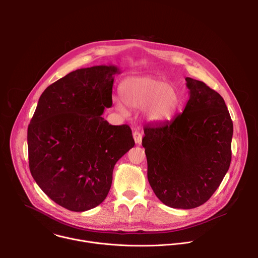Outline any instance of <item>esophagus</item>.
<instances>
[{
  "mask_svg": "<svg viewBox=\"0 0 258 258\" xmlns=\"http://www.w3.org/2000/svg\"><path fill=\"white\" fill-rule=\"evenodd\" d=\"M133 137H134V140H135L136 144H141V142H142V134L141 133L134 132Z\"/></svg>",
  "mask_w": 258,
  "mask_h": 258,
  "instance_id": "34e87169",
  "label": "esophagus"
}]
</instances>
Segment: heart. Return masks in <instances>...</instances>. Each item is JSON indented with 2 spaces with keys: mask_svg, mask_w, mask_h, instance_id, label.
Segmentation results:
<instances>
[{
  "mask_svg": "<svg viewBox=\"0 0 258 258\" xmlns=\"http://www.w3.org/2000/svg\"><path fill=\"white\" fill-rule=\"evenodd\" d=\"M120 101L116 109L125 113V107L145 108V118L152 123H163L171 120L180 107L178 90L164 80L152 77H132L125 79L119 87Z\"/></svg>",
  "mask_w": 258,
  "mask_h": 258,
  "instance_id": "b5f03b06",
  "label": "heart"
}]
</instances>
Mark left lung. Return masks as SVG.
<instances>
[{
  "mask_svg": "<svg viewBox=\"0 0 258 258\" xmlns=\"http://www.w3.org/2000/svg\"><path fill=\"white\" fill-rule=\"evenodd\" d=\"M190 98L173 119L144 130L148 180L172 208L204 204L219 187L232 159L233 121L225 100L203 82L186 78Z\"/></svg>",
  "mask_w": 258,
  "mask_h": 258,
  "instance_id": "left-lung-1",
  "label": "left lung"
}]
</instances>
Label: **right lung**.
Returning a JSON list of instances; mask_svg holds the SVG:
<instances>
[{"mask_svg":"<svg viewBox=\"0 0 258 258\" xmlns=\"http://www.w3.org/2000/svg\"><path fill=\"white\" fill-rule=\"evenodd\" d=\"M114 65L81 68L49 86L27 128L29 169L43 192L71 211L101 204L115 163L135 145L127 124L101 115L112 105Z\"/></svg>","mask_w":258,"mask_h":258,"instance_id":"obj_1","label":"right lung"}]
</instances>
